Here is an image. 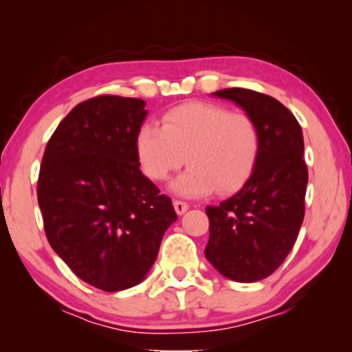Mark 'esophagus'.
Listing matches in <instances>:
<instances>
[{
	"label": "esophagus",
	"instance_id": "34e87169",
	"mask_svg": "<svg viewBox=\"0 0 352 352\" xmlns=\"http://www.w3.org/2000/svg\"><path fill=\"white\" fill-rule=\"evenodd\" d=\"M174 208H175V211H177V214H184L188 210H189V205L186 204V201H183V200H175L174 201Z\"/></svg>",
	"mask_w": 352,
	"mask_h": 352
}]
</instances>
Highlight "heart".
<instances>
[{
	"label": "heart",
	"instance_id": "obj_1",
	"mask_svg": "<svg viewBox=\"0 0 352 352\" xmlns=\"http://www.w3.org/2000/svg\"><path fill=\"white\" fill-rule=\"evenodd\" d=\"M140 168L153 182H164L184 164L172 189L200 197L216 189L233 192L247 180L259 152L256 122L242 111L212 102H188L168 110L162 127L142 124L135 136Z\"/></svg>",
	"mask_w": 352,
	"mask_h": 352
}]
</instances>
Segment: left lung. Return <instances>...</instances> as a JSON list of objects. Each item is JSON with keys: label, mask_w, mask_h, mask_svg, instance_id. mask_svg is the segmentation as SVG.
I'll use <instances>...</instances> for the list:
<instances>
[{"label": "left lung", "mask_w": 352, "mask_h": 352, "mask_svg": "<svg viewBox=\"0 0 352 352\" xmlns=\"http://www.w3.org/2000/svg\"><path fill=\"white\" fill-rule=\"evenodd\" d=\"M214 96L233 100L252 116L259 152L239 192L217 206H206L210 241L205 256L233 281H261L287 258L305 219L307 166L301 126L289 109L267 94L225 88Z\"/></svg>", "instance_id": "8db88e82"}]
</instances>
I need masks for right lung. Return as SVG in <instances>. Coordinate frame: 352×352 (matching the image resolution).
I'll list each match as a JSON object with an SVG mask.
<instances>
[{
    "instance_id": "right-lung-1",
    "label": "right lung",
    "mask_w": 352,
    "mask_h": 352,
    "mask_svg": "<svg viewBox=\"0 0 352 352\" xmlns=\"http://www.w3.org/2000/svg\"><path fill=\"white\" fill-rule=\"evenodd\" d=\"M144 105L113 94L77 104L47 141L40 166L47 242L76 276L104 292L141 283L177 220L170 197L140 170L135 136Z\"/></svg>"
}]
</instances>
